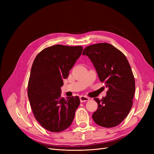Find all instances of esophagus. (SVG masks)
I'll use <instances>...</instances> for the list:
<instances>
[{
  "label": "esophagus",
  "mask_w": 154,
  "mask_h": 154,
  "mask_svg": "<svg viewBox=\"0 0 154 154\" xmlns=\"http://www.w3.org/2000/svg\"><path fill=\"white\" fill-rule=\"evenodd\" d=\"M80 100L81 102H85V101H87L89 100V97H86L85 96H81L80 97Z\"/></svg>",
  "instance_id": "1"
}]
</instances>
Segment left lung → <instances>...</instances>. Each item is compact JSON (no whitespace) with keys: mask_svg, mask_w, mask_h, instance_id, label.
I'll return each instance as SVG.
<instances>
[{"mask_svg":"<svg viewBox=\"0 0 154 154\" xmlns=\"http://www.w3.org/2000/svg\"><path fill=\"white\" fill-rule=\"evenodd\" d=\"M94 64L100 80L109 89L92 114L94 122L101 127H114L127 118L132 109L135 93V80L125 55L112 45L99 43L83 50Z\"/></svg>","mask_w":154,"mask_h":154,"instance_id":"1","label":"left lung"}]
</instances>
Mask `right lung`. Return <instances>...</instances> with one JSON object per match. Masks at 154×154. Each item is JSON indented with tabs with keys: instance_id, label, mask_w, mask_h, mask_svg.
<instances>
[{
	"instance_id": "add662e5",
	"label": "right lung",
	"mask_w": 154,
	"mask_h": 154,
	"mask_svg": "<svg viewBox=\"0 0 154 154\" xmlns=\"http://www.w3.org/2000/svg\"><path fill=\"white\" fill-rule=\"evenodd\" d=\"M82 51V46L54 45L40 51L32 63L27 95L35 119L50 132L69 127L80 103L76 96L61 97V87Z\"/></svg>"
}]
</instances>
